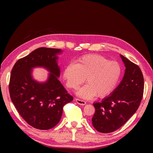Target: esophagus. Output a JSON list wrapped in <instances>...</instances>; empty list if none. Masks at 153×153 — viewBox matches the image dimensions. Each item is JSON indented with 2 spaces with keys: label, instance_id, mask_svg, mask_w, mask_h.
<instances>
[{
  "label": "esophagus",
  "instance_id": "1",
  "mask_svg": "<svg viewBox=\"0 0 153 153\" xmlns=\"http://www.w3.org/2000/svg\"><path fill=\"white\" fill-rule=\"evenodd\" d=\"M75 101L78 104H79L80 105H85L86 104V102L85 101L80 100V99H78V98L75 99Z\"/></svg>",
  "mask_w": 153,
  "mask_h": 153
}]
</instances>
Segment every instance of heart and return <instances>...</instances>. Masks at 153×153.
Segmentation results:
<instances>
[{
  "instance_id": "1",
  "label": "heart",
  "mask_w": 153,
  "mask_h": 153,
  "mask_svg": "<svg viewBox=\"0 0 153 153\" xmlns=\"http://www.w3.org/2000/svg\"><path fill=\"white\" fill-rule=\"evenodd\" d=\"M121 67L115 61H109L100 55L89 54L80 57L77 63L68 64L64 68L62 78L66 86L77 89L85 80L78 94L85 99L97 95L99 98L109 95L118 84Z\"/></svg>"
}]
</instances>
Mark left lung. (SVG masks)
<instances>
[{
  "label": "left lung",
  "instance_id": "1",
  "mask_svg": "<svg viewBox=\"0 0 153 153\" xmlns=\"http://www.w3.org/2000/svg\"><path fill=\"white\" fill-rule=\"evenodd\" d=\"M126 67L122 81L101 102L94 103L92 123L97 131L108 133L121 128L136 112L143 94L144 82L140 68L121 55Z\"/></svg>",
  "mask_w": 153,
  "mask_h": 153
}]
</instances>
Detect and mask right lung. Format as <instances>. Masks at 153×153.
<instances>
[{
  "label": "right lung",
  "mask_w": 153,
  "mask_h": 153,
  "mask_svg": "<svg viewBox=\"0 0 153 153\" xmlns=\"http://www.w3.org/2000/svg\"><path fill=\"white\" fill-rule=\"evenodd\" d=\"M62 50L41 47L18 60L10 76V98L18 113L31 126L47 130L61 119L64 106L73 100L59 80L58 57ZM43 67L50 71L48 80L39 83L31 76L32 68Z\"/></svg>",
  "instance_id": "1"
}]
</instances>
